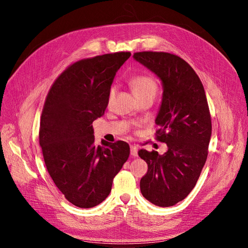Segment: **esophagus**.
<instances>
[{"label":"esophagus","mask_w":248,"mask_h":248,"mask_svg":"<svg viewBox=\"0 0 248 248\" xmlns=\"http://www.w3.org/2000/svg\"><path fill=\"white\" fill-rule=\"evenodd\" d=\"M138 147L137 146H130V154L133 156V157H137L138 156Z\"/></svg>","instance_id":"esophagus-1"}]
</instances>
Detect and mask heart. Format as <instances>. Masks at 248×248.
<instances>
[{
    "mask_svg": "<svg viewBox=\"0 0 248 248\" xmlns=\"http://www.w3.org/2000/svg\"><path fill=\"white\" fill-rule=\"evenodd\" d=\"M129 85L134 95H140L147 92H155L157 86L155 80L148 76L144 74H139V76H134L130 78ZM115 93V89H111L109 92V99L112 98Z\"/></svg>",
    "mask_w": 248,
    "mask_h": 248,
    "instance_id": "heart-1",
    "label": "heart"
}]
</instances>
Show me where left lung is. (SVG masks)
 Masks as SVG:
<instances>
[{
  "label": "left lung",
  "mask_w": 248,
  "mask_h": 248,
  "mask_svg": "<svg viewBox=\"0 0 248 248\" xmlns=\"http://www.w3.org/2000/svg\"><path fill=\"white\" fill-rule=\"evenodd\" d=\"M133 59L161 81L156 133L157 140L168 146L162 155L139 151L148 164L140 192L156 206L170 207L190 193L207 160L212 125L205 90L191 66L176 55L141 51Z\"/></svg>",
  "instance_id": "1"
}]
</instances>
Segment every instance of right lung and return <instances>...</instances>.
<instances>
[{"label": "right lung", "instance_id": "obj_1", "mask_svg": "<svg viewBox=\"0 0 248 248\" xmlns=\"http://www.w3.org/2000/svg\"><path fill=\"white\" fill-rule=\"evenodd\" d=\"M130 56L122 51L76 62L55 80L44 103L39 129L44 162L77 207L92 208L106 200L129 157L123 140L97 146L92 123L104 115L116 73Z\"/></svg>", "mask_w": 248, "mask_h": 248}]
</instances>
